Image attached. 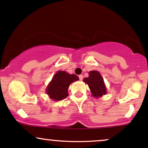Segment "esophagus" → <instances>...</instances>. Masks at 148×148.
Returning a JSON list of instances; mask_svg holds the SVG:
<instances>
[{
	"label": "esophagus",
	"instance_id": "esophagus-1",
	"mask_svg": "<svg viewBox=\"0 0 148 148\" xmlns=\"http://www.w3.org/2000/svg\"><path fill=\"white\" fill-rule=\"evenodd\" d=\"M79 80H82V79H83V75H79Z\"/></svg>",
	"mask_w": 148,
	"mask_h": 148
}]
</instances>
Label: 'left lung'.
Segmentation results:
<instances>
[{"label":"left lung","instance_id":"obj_1","mask_svg":"<svg viewBox=\"0 0 148 148\" xmlns=\"http://www.w3.org/2000/svg\"><path fill=\"white\" fill-rule=\"evenodd\" d=\"M88 77H85L84 82L88 85L93 97L98 98L107 93V88L104 79L100 73L97 71H91L88 73Z\"/></svg>","mask_w":148,"mask_h":148}]
</instances>
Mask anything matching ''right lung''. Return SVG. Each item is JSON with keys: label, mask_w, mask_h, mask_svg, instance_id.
<instances>
[{"label": "right lung", "mask_w": 148, "mask_h": 148, "mask_svg": "<svg viewBox=\"0 0 148 148\" xmlns=\"http://www.w3.org/2000/svg\"><path fill=\"white\" fill-rule=\"evenodd\" d=\"M78 79L79 77L76 75L69 74L66 71H57L47 86V94L55 101L64 100L69 95L68 89L70 84Z\"/></svg>", "instance_id": "1"}]
</instances>
